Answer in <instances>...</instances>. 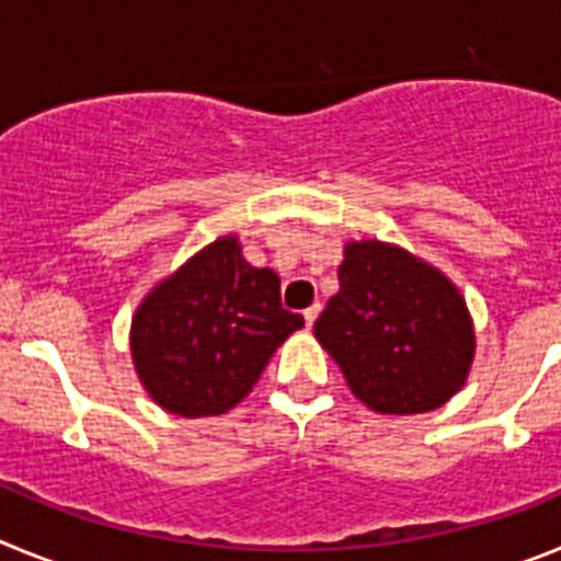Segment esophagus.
<instances>
[{"label": "esophagus", "instance_id": "1", "mask_svg": "<svg viewBox=\"0 0 561 561\" xmlns=\"http://www.w3.org/2000/svg\"><path fill=\"white\" fill-rule=\"evenodd\" d=\"M317 314H320V304H314V306H309V309L304 311V320H306V329H311V325H314V320H317Z\"/></svg>", "mask_w": 561, "mask_h": 561}]
</instances>
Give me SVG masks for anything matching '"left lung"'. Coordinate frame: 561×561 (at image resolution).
Returning <instances> with one entry per match:
<instances>
[{"instance_id": "left-lung-1", "label": "left lung", "mask_w": 561, "mask_h": 561, "mask_svg": "<svg viewBox=\"0 0 561 561\" xmlns=\"http://www.w3.org/2000/svg\"><path fill=\"white\" fill-rule=\"evenodd\" d=\"M340 291L314 336L351 390L376 413H430L463 388L474 354L463 297L433 266L399 247H345Z\"/></svg>"}]
</instances>
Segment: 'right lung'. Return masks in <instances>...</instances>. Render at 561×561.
<instances>
[{
	"instance_id": "obj_1",
	"label": "right lung",
	"mask_w": 561,
	"mask_h": 561,
	"mask_svg": "<svg viewBox=\"0 0 561 561\" xmlns=\"http://www.w3.org/2000/svg\"><path fill=\"white\" fill-rule=\"evenodd\" d=\"M297 329L304 317L280 306V277L247 264L230 236L193 255L142 300L131 354L160 408L202 419L236 408Z\"/></svg>"
}]
</instances>
